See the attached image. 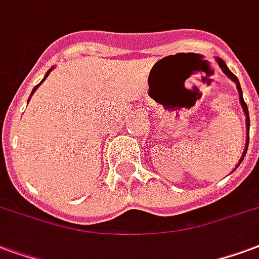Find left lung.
<instances>
[{
	"label": "left lung",
	"mask_w": 259,
	"mask_h": 259,
	"mask_svg": "<svg viewBox=\"0 0 259 259\" xmlns=\"http://www.w3.org/2000/svg\"><path fill=\"white\" fill-rule=\"evenodd\" d=\"M217 62H218V65H220V67L222 69V71L225 73L228 77H229L230 80H233L236 82V87H237V91H239V95H240V103H241V107H243V110H244V114H246V122H247V134H248V130H250V117H248V107H247L246 102H244V99H243V92H241V87H240V82H239V80H237V77H236L232 71H230L229 69H228V66L225 65V62L221 59V58H217ZM248 139H250V135L247 137V142H246V148H244V153H243V156H241L240 161H239V164L236 165V168L240 165V163L243 161V158H244V156H246L247 153V148H248Z\"/></svg>",
	"instance_id": "8db88e82"
}]
</instances>
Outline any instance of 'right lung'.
Returning <instances> with one entry per match:
<instances>
[{
  "instance_id": "1",
  "label": "right lung",
  "mask_w": 259,
  "mask_h": 259,
  "mask_svg": "<svg viewBox=\"0 0 259 259\" xmlns=\"http://www.w3.org/2000/svg\"><path fill=\"white\" fill-rule=\"evenodd\" d=\"M51 70H52V69H51ZM51 70H50V71H48V73H47V74H45V77H44V80H45V78H47V75H48V74H50V73H51ZM44 80H42V81H44ZM42 81H41V82H39L38 85H35V87H34V90H33V92H34V91H35V90H37V87H39V85H41V84H42ZM33 92H31V95H33Z\"/></svg>"
}]
</instances>
